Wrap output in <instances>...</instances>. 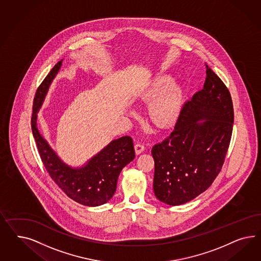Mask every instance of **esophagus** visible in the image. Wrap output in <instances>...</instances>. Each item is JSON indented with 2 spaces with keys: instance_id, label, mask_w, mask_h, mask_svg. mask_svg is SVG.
Masks as SVG:
<instances>
[{
  "instance_id": "34e87169",
  "label": "esophagus",
  "mask_w": 261,
  "mask_h": 261,
  "mask_svg": "<svg viewBox=\"0 0 261 261\" xmlns=\"http://www.w3.org/2000/svg\"><path fill=\"white\" fill-rule=\"evenodd\" d=\"M144 150V145L142 143H136L135 144V151L137 155H140Z\"/></svg>"
}]
</instances>
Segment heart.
Masks as SVG:
<instances>
[{"mask_svg":"<svg viewBox=\"0 0 261 261\" xmlns=\"http://www.w3.org/2000/svg\"><path fill=\"white\" fill-rule=\"evenodd\" d=\"M146 101L152 100L149 105V117L154 124L160 128L172 125L178 119L182 106V89L174 83L169 75L159 76L149 84L142 94Z\"/></svg>","mask_w":261,"mask_h":261,"instance_id":"heart-1","label":"heart"}]
</instances>
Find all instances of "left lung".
<instances>
[{
  "instance_id": "8db88e82",
  "label": "left lung",
  "mask_w": 261,
  "mask_h": 261,
  "mask_svg": "<svg viewBox=\"0 0 261 261\" xmlns=\"http://www.w3.org/2000/svg\"><path fill=\"white\" fill-rule=\"evenodd\" d=\"M205 67L204 88L185 103L171 134L151 151L154 193L167 205H182L207 190L221 171L229 149L231 96L219 76Z\"/></svg>"
}]
</instances>
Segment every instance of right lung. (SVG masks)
Wrapping results in <instances>:
<instances>
[{
	"mask_svg": "<svg viewBox=\"0 0 261 261\" xmlns=\"http://www.w3.org/2000/svg\"><path fill=\"white\" fill-rule=\"evenodd\" d=\"M62 61H59L50 70L36 91L32 110V134L44 166L51 179L67 196L81 205H103L116 192L118 178L122 168L134 160L133 140L129 136H124L112 141L99 153L88 161L85 166L79 168L71 167L59 159L40 134L36 120L37 113Z\"/></svg>",
	"mask_w": 261,
	"mask_h": 261,
	"instance_id": "right-lung-1",
	"label": "right lung"
}]
</instances>
